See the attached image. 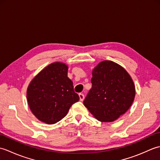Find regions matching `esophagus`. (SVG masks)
Listing matches in <instances>:
<instances>
[{
	"mask_svg": "<svg viewBox=\"0 0 160 160\" xmlns=\"http://www.w3.org/2000/svg\"><path fill=\"white\" fill-rule=\"evenodd\" d=\"M79 98L80 101H83L84 99V96L83 93H79Z\"/></svg>",
	"mask_w": 160,
	"mask_h": 160,
	"instance_id": "1",
	"label": "esophagus"
}]
</instances>
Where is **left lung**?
<instances>
[{
    "mask_svg": "<svg viewBox=\"0 0 160 160\" xmlns=\"http://www.w3.org/2000/svg\"><path fill=\"white\" fill-rule=\"evenodd\" d=\"M92 76V88L84 105L98 120L115 121L132 104L135 95L133 81L123 67L111 60L98 64Z\"/></svg>",
    "mask_w": 160,
    "mask_h": 160,
    "instance_id": "8db88e82",
    "label": "left lung"
}]
</instances>
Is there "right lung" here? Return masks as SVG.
<instances>
[{
    "instance_id": "obj_1",
    "label": "right lung",
    "mask_w": 160,
    "mask_h": 160,
    "mask_svg": "<svg viewBox=\"0 0 160 160\" xmlns=\"http://www.w3.org/2000/svg\"><path fill=\"white\" fill-rule=\"evenodd\" d=\"M68 67L62 62L49 64L29 84L27 99L32 113L40 121L52 124L66 116L79 100L73 82L67 77Z\"/></svg>"
}]
</instances>
